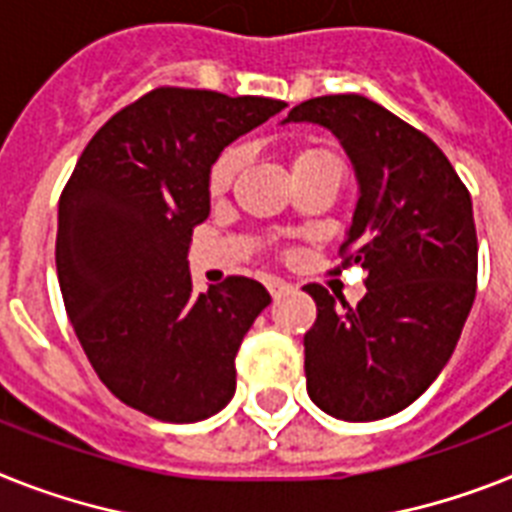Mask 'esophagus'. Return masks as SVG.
Returning a JSON list of instances; mask_svg holds the SVG:
<instances>
[{
  "label": "esophagus",
  "instance_id": "esophagus-1",
  "mask_svg": "<svg viewBox=\"0 0 512 512\" xmlns=\"http://www.w3.org/2000/svg\"><path fill=\"white\" fill-rule=\"evenodd\" d=\"M266 287H269V293H272V298H280V295H285L287 290H290V285L282 280H269L266 282Z\"/></svg>",
  "mask_w": 512,
  "mask_h": 512
}]
</instances>
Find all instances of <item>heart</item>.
<instances>
[{
  "label": "heart",
  "mask_w": 512,
  "mask_h": 512,
  "mask_svg": "<svg viewBox=\"0 0 512 512\" xmlns=\"http://www.w3.org/2000/svg\"><path fill=\"white\" fill-rule=\"evenodd\" d=\"M329 162H340L335 151L327 149V146H319V143H308V146H301V149L293 154V172L298 175V172L316 170V167H322V164ZM240 167H243V149H240V146H230V149L222 151V154L214 159V164H211L209 170L211 193H214V196L225 193L232 185V180H235V175H238Z\"/></svg>",
  "instance_id": "1"
}]
</instances>
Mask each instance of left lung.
<instances>
[{
  "label": "left lung",
  "instance_id": "left-lung-1",
  "mask_svg": "<svg viewBox=\"0 0 512 512\" xmlns=\"http://www.w3.org/2000/svg\"><path fill=\"white\" fill-rule=\"evenodd\" d=\"M285 122L324 125L348 151L361 196L340 256L369 272L356 308L303 287L316 303L303 337L308 398L342 421L387 418L439 377L474 306L471 193L429 135L366 96H316Z\"/></svg>",
  "mask_w": 512,
  "mask_h": 512
}]
</instances>
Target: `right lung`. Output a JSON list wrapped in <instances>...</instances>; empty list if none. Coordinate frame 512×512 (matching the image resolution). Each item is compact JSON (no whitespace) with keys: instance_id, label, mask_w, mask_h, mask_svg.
<instances>
[{"instance_id":"obj_1","label":"right lung","mask_w":512,"mask_h":512,"mask_svg":"<svg viewBox=\"0 0 512 512\" xmlns=\"http://www.w3.org/2000/svg\"><path fill=\"white\" fill-rule=\"evenodd\" d=\"M285 101L162 86L109 117L59 196L57 277L88 361L114 398L170 424L235 395V356L272 298L227 277L193 293L188 246L209 170Z\"/></svg>"}]
</instances>
